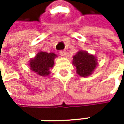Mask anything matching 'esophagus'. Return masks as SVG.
Returning <instances> with one entry per match:
<instances>
[{
  "label": "esophagus",
  "mask_w": 124,
  "mask_h": 124,
  "mask_svg": "<svg viewBox=\"0 0 124 124\" xmlns=\"http://www.w3.org/2000/svg\"><path fill=\"white\" fill-rule=\"evenodd\" d=\"M60 55H61L62 57H66V55H67V52H66L65 50L60 51Z\"/></svg>",
  "instance_id": "34e87169"
}]
</instances>
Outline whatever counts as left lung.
Returning <instances> with one entry per match:
<instances>
[{"label": "left lung", "instance_id": "1", "mask_svg": "<svg viewBox=\"0 0 124 124\" xmlns=\"http://www.w3.org/2000/svg\"><path fill=\"white\" fill-rule=\"evenodd\" d=\"M72 64L76 68L77 74L80 77H88L93 74L98 63L97 57L87 52L79 50L73 56Z\"/></svg>", "mask_w": 124, "mask_h": 124}]
</instances>
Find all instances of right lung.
Listing matches in <instances>:
<instances>
[{"instance_id": "right-lung-1", "label": "right lung", "mask_w": 124, "mask_h": 124, "mask_svg": "<svg viewBox=\"0 0 124 124\" xmlns=\"http://www.w3.org/2000/svg\"><path fill=\"white\" fill-rule=\"evenodd\" d=\"M57 57V55L53 52L47 53L40 51L34 58L29 60L30 70L41 77L48 76L51 72L50 69L53 67L54 59Z\"/></svg>"}]
</instances>
